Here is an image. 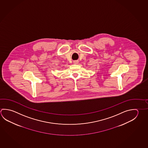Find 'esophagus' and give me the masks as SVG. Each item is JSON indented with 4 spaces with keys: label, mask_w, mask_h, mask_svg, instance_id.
Wrapping results in <instances>:
<instances>
[{
    "label": "esophagus",
    "mask_w": 148,
    "mask_h": 148,
    "mask_svg": "<svg viewBox=\"0 0 148 148\" xmlns=\"http://www.w3.org/2000/svg\"><path fill=\"white\" fill-rule=\"evenodd\" d=\"M73 63H74V64H77L78 63V61H73Z\"/></svg>",
    "instance_id": "1"
}]
</instances>
